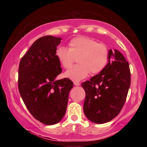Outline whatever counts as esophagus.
<instances>
[{
  "instance_id": "esophagus-1",
  "label": "esophagus",
  "mask_w": 147,
  "mask_h": 147,
  "mask_svg": "<svg viewBox=\"0 0 147 147\" xmlns=\"http://www.w3.org/2000/svg\"><path fill=\"white\" fill-rule=\"evenodd\" d=\"M74 85H75V86H80V84L79 83V82H74Z\"/></svg>"
}]
</instances>
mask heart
Returning <instances> with one entry per match:
<instances>
[{
  "label": "heart",
  "instance_id": "1",
  "mask_svg": "<svg viewBox=\"0 0 147 147\" xmlns=\"http://www.w3.org/2000/svg\"><path fill=\"white\" fill-rule=\"evenodd\" d=\"M68 49L59 47L56 55L60 63L65 69L72 65L77 59L78 65L64 74L65 78L79 82L91 74L100 73L106 67L110 57V50L106 45L98 43L87 37H78L68 43Z\"/></svg>",
  "mask_w": 147,
  "mask_h": 147
}]
</instances>
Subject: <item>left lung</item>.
<instances>
[{
    "instance_id": "8db88e82",
    "label": "left lung",
    "mask_w": 147,
    "mask_h": 147,
    "mask_svg": "<svg viewBox=\"0 0 147 147\" xmlns=\"http://www.w3.org/2000/svg\"><path fill=\"white\" fill-rule=\"evenodd\" d=\"M130 86L129 63L119 51L110 49L104 69L82 84L86 92L84 112L88 119L104 124L115 118L123 107Z\"/></svg>"
}]
</instances>
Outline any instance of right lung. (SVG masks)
Returning <instances> with one entry per match:
<instances>
[{
  "label": "right lung",
  "instance_id": "add662e5",
  "mask_svg": "<svg viewBox=\"0 0 147 147\" xmlns=\"http://www.w3.org/2000/svg\"><path fill=\"white\" fill-rule=\"evenodd\" d=\"M61 41L51 35L40 37L19 63L18 86L22 99L33 117L46 125L61 121L74 86L68 78L55 80L62 71L56 55Z\"/></svg>",
  "mask_w": 147,
  "mask_h": 147
}]
</instances>
